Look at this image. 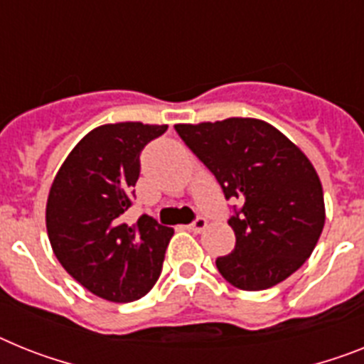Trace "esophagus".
<instances>
[{"instance_id": "obj_1", "label": "esophagus", "mask_w": 364, "mask_h": 364, "mask_svg": "<svg viewBox=\"0 0 364 364\" xmlns=\"http://www.w3.org/2000/svg\"><path fill=\"white\" fill-rule=\"evenodd\" d=\"M205 228H207V218H203V216H198V218L194 220L191 225H188V229H191V231H194V233H201V231H203Z\"/></svg>"}]
</instances>
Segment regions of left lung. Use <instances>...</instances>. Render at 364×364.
I'll use <instances>...</instances> for the list:
<instances>
[{"mask_svg":"<svg viewBox=\"0 0 364 364\" xmlns=\"http://www.w3.org/2000/svg\"><path fill=\"white\" fill-rule=\"evenodd\" d=\"M177 135L216 177L233 205L237 242L216 268L242 291H264L313 253L326 222L318 173L300 148L255 118L177 124Z\"/></svg>","mask_w":364,"mask_h":364,"instance_id":"left-lung-1","label":"left lung"}]
</instances>
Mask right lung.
I'll return each instance as SVG.
<instances>
[{"instance_id":"obj_1","label":"right lung","mask_w":364,"mask_h":364,"mask_svg":"<svg viewBox=\"0 0 364 364\" xmlns=\"http://www.w3.org/2000/svg\"><path fill=\"white\" fill-rule=\"evenodd\" d=\"M168 125H100L79 140L55 176L46 228L55 257L73 279L103 300L127 304L148 294L161 276L172 228L142 215L127 225L140 151Z\"/></svg>"}]
</instances>
